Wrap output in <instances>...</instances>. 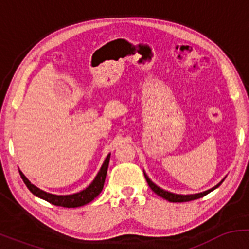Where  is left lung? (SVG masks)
I'll list each match as a JSON object with an SVG mask.
<instances>
[{
	"instance_id": "left-lung-1",
	"label": "left lung",
	"mask_w": 249,
	"mask_h": 249,
	"mask_svg": "<svg viewBox=\"0 0 249 249\" xmlns=\"http://www.w3.org/2000/svg\"><path fill=\"white\" fill-rule=\"evenodd\" d=\"M144 176H145V179H146L148 186H150L151 190L153 191L154 193L158 194L159 196H161V198L166 199L167 201H171V202H185V201H191V200H196V199H199V198H202L204 196H206L210 192H212V191L215 190V188H218L220 185L222 184V181H224L225 178L221 180V181L219 182L218 185H215V186L211 188V190H207L205 191V192H201V193H196V194H186V196H182V194H176V193H171L168 192V191H165L160 188L159 186H157L154 182L151 181V179L148 178L146 176V173L144 172Z\"/></svg>"
}]
</instances>
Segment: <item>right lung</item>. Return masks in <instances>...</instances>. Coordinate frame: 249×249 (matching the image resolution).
<instances>
[{
  "label": "right lung",
  "mask_w": 249,
  "mask_h": 249,
  "mask_svg": "<svg viewBox=\"0 0 249 249\" xmlns=\"http://www.w3.org/2000/svg\"><path fill=\"white\" fill-rule=\"evenodd\" d=\"M108 161H110V153H108L107 158H105L101 170H99V172L97 173L96 178L93 179V181L91 182L85 190H83L81 192L75 193V194H69V196H56V194L44 192V191L39 190L38 187H36L35 185L31 184L29 180L27 179V177H25L21 171H19V174H21V178L23 179L24 184L27 185V187L29 188V191L34 194V196H38V198L45 200V201L50 202V204L55 205V206H62V207H68V208L81 207L89 204L90 201H92V200L102 192L103 186H104V182H105V178H107Z\"/></svg>",
  "instance_id": "add662e5"
}]
</instances>
